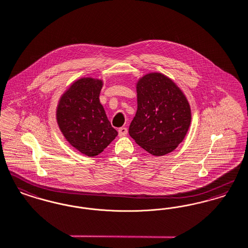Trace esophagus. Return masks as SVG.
<instances>
[{
    "label": "esophagus",
    "instance_id": "1",
    "mask_svg": "<svg viewBox=\"0 0 248 248\" xmlns=\"http://www.w3.org/2000/svg\"><path fill=\"white\" fill-rule=\"evenodd\" d=\"M128 133V130L125 127H121L118 129V134L119 136H125Z\"/></svg>",
    "mask_w": 248,
    "mask_h": 248
}]
</instances>
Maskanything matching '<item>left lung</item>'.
Returning a JSON list of instances; mask_svg holds the SVG:
<instances>
[{
	"label": "left lung",
	"mask_w": 248,
	"mask_h": 248,
	"mask_svg": "<svg viewBox=\"0 0 248 248\" xmlns=\"http://www.w3.org/2000/svg\"><path fill=\"white\" fill-rule=\"evenodd\" d=\"M137 112L129 134L154 156H163L182 142L191 121L189 104L180 89L158 73L137 83Z\"/></svg>",
	"instance_id": "8db88e82"
}]
</instances>
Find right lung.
<instances>
[{"label": "right lung", "mask_w": 248, "mask_h": 248, "mask_svg": "<svg viewBox=\"0 0 248 248\" xmlns=\"http://www.w3.org/2000/svg\"><path fill=\"white\" fill-rule=\"evenodd\" d=\"M102 87L101 80L79 79L62 95L57 109L66 140L86 156L99 155L118 135L100 103Z\"/></svg>", "instance_id": "1"}]
</instances>
